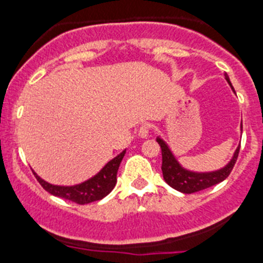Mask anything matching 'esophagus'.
<instances>
[{"label": "esophagus", "mask_w": 263, "mask_h": 263, "mask_svg": "<svg viewBox=\"0 0 263 263\" xmlns=\"http://www.w3.org/2000/svg\"><path fill=\"white\" fill-rule=\"evenodd\" d=\"M150 131H151V124L150 123H144L140 126L139 128V136L142 137V139H145V137H147L148 135H150Z\"/></svg>", "instance_id": "esophagus-1"}]
</instances>
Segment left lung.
Returning <instances> with one entry per match:
<instances>
[{
    "instance_id": "obj_1",
    "label": "left lung",
    "mask_w": 263,
    "mask_h": 263,
    "mask_svg": "<svg viewBox=\"0 0 263 263\" xmlns=\"http://www.w3.org/2000/svg\"><path fill=\"white\" fill-rule=\"evenodd\" d=\"M225 79L229 82L232 86L229 78L225 73ZM233 89V86H232ZM234 90V89H233ZM158 144L161 147V156H163V163H161V171H163L164 181L168 183L172 188L179 191L182 193H195L198 191L206 190L209 187L217 184V183L222 182L229 177L230 172L234 168V164L237 161L238 154H239L240 146L237 147L234 156L232 160L229 161L227 166L216 172H209V173H195L184 169L178 161L176 160L172 151L169 150L168 145L163 141L161 139H156Z\"/></svg>"
}]
</instances>
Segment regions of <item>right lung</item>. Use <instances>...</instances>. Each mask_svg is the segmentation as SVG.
<instances>
[{
  "label": "right lung",
  "mask_w": 263,
  "mask_h": 263,
  "mask_svg": "<svg viewBox=\"0 0 263 263\" xmlns=\"http://www.w3.org/2000/svg\"><path fill=\"white\" fill-rule=\"evenodd\" d=\"M124 154H126V150L122 151L115 159H112L92 178L87 179V181L80 183V184L70 185V187L50 184V183L43 181L39 176H36V173H34V176H35L36 181L41 183L42 187L47 192H49L50 195L72 201V202L79 203V205H85V203L102 200L115 188L117 182V172H118L119 164H121Z\"/></svg>",
  "instance_id": "1"
}]
</instances>
